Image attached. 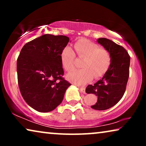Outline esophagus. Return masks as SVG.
Returning <instances> with one entry per match:
<instances>
[{
	"label": "esophagus",
	"instance_id": "1",
	"mask_svg": "<svg viewBox=\"0 0 146 146\" xmlns=\"http://www.w3.org/2000/svg\"><path fill=\"white\" fill-rule=\"evenodd\" d=\"M80 90L81 92L85 93V88L84 87H80Z\"/></svg>",
	"mask_w": 146,
	"mask_h": 146
}]
</instances>
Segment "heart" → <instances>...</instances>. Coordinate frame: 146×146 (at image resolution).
<instances>
[{
  "label": "heart",
  "mask_w": 146,
  "mask_h": 146,
  "mask_svg": "<svg viewBox=\"0 0 146 146\" xmlns=\"http://www.w3.org/2000/svg\"><path fill=\"white\" fill-rule=\"evenodd\" d=\"M78 56L84 58L82 69L69 73L68 79L78 86H84L92 78L99 79L108 71L111 64V55L107 49L100 48L97 44L89 40H80L74 45ZM76 54L70 46L63 48L60 52V60L66 71L74 69Z\"/></svg>",
  "instance_id": "b5f03b06"
}]
</instances>
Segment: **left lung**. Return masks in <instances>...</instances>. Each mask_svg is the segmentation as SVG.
Returning <instances> with one entry per match:
<instances>
[{
    "instance_id": "left-lung-1",
    "label": "left lung",
    "mask_w": 146,
    "mask_h": 146,
    "mask_svg": "<svg viewBox=\"0 0 146 146\" xmlns=\"http://www.w3.org/2000/svg\"><path fill=\"white\" fill-rule=\"evenodd\" d=\"M98 42L110 51L111 64L102 78L86 88L87 94L98 96V101L92 108L105 110L116 104L124 94L129 75L130 56L124 48L110 40L100 38Z\"/></svg>"
}]
</instances>
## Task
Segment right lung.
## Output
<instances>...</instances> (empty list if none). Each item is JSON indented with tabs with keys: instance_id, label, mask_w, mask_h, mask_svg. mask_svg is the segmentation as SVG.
<instances>
[{
	"instance_id": "add662e5",
	"label": "right lung",
	"mask_w": 146,
	"mask_h": 146,
	"mask_svg": "<svg viewBox=\"0 0 146 146\" xmlns=\"http://www.w3.org/2000/svg\"><path fill=\"white\" fill-rule=\"evenodd\" d=\"M69 38L44 35L25 44L17 59L18 84L21 95L30 106L48 112L62 102L71 85L64 72L60 52Z\"/></svg>"
}]
</instances>
